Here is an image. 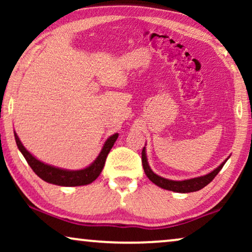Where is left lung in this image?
Here are the masks:
<instances>
[{"mask_svg":"<svg viewBox=\"0 0 252 252\" xmlns=\"http://www.w3.org/2000/svg\"><path fill=\"white\" fill-rule=\"evenodd\" d=\"M228 159V158H227ZM222 161L221 164L219 165L218 167L215 168L211 173L203 175V177H198V178H192V179H187V180H182V181H174V180H168V179L161 178L159 175H157L156 173H154L153 170H151L149 164H148V159H147V155H146V147H143L142 150V165H143V170L144 173L151 182H154L155 185H157L158 187L166 189V190H172V191H177V192H192V191H197L201 190L202 188H204L205 186H208L210 182H211L217 174L219 173L220 170H221L223 165L227 161Z\"/></svg>","mask_w":252,"mask_h":252,"instance_id":"left-lung-1","label":"left lung"}]
</instances>
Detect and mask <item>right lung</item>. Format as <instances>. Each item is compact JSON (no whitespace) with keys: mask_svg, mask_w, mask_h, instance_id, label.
<instances>
[{"mask_svg":"<svg viewBox=\"0 0 252 252\" xmlns=\"http://www.w3.org/2000/svg\"><path fill=\"white\" fill-rule=\"evenodd\" d=\"M15 139L16 143L20 153L25 157V159L32 170L34 171L37 177L42 179L43 181L49 182V184L57 185V186H64V187H75V186H85L92 184L93 181L96 180L101 172L104 167L106 157L108 154L111 150V148L115 144L116 140L118 139V133L113 134L105 141L103 144V148L101 153L97 156V158L93 161V163L82 170H63V168H58L51 165L44 164L39 159H36L33 155H31L30 151L26 150V148L23 146L20 142L18 135L15 132Z\"/></svg>","mask_w":252,"mask_h":252,"instance_id":"right-lung-1","label":"right lung"}]
</instances>
